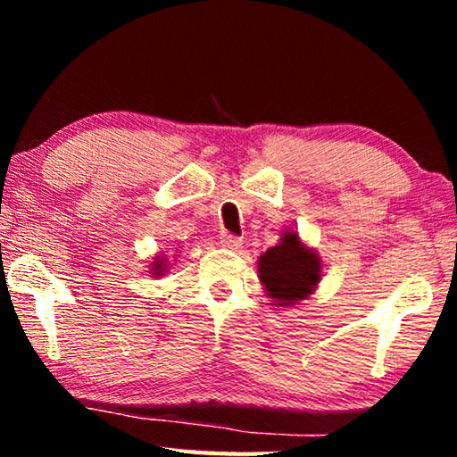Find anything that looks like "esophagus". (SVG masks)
Here are the masks:
<instances>
[{
    "label": "esophagus",
    "instance_id": "34e87169",
    "mask_svg": "<svg viewBox=\"0 0 457 457\" xmlns=\"http://www.w3.org/2000/svg\"><path fill=\"white\" fill-rule=\"evenodd\" d=\"M220 244L223 247H231V250H236L237 245H242V237H237L236 234H229V231H223L220 236Z\"/></svg>",
    "mask_w": 457,
    "mask_h": 457
}]
</instances>
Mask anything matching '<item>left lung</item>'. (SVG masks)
<instances>
[{"mask_svg":"<svg viewBox=\"0 0 457 457\" xmlns=\"http://www.w3.org/2000/svg\"><path fill=\"white\" fill-rule=\"evenodd\" d=\"M260 280L276 303L288 306L304 300L320 280V262L303 247L298 234L288 231L282 242L260 258Z\"/></svg>","mask_w":457,"mask_h":457,"instance_id":"obj_1","label":"left lung"}]
</instances>
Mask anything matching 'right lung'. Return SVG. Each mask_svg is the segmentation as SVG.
<instances>
[{
    "instance_id": "right-lung-1",
    "label": "right lung",
    "mask_w": 457,
    "mask_h": 457,
    "mask_svg": "<svg viewBox=\"0 0 457 457\" xmlns=\"http://www.w3.org/2000/svg\"><path fill=\"white\" fill-rule=\"evenodd\" d=\"M153 270H154V272L153 274H161V272H163V270H161V268H163V262H161V260H157V262H153Z\"/></svg>"
}]
</instances>
